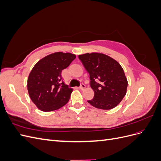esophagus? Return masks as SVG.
<instances>
[{
  "label": "esophagus",
  "mask_w": 161,
  "mask_h": 161,
  "mask_svg": "<svg viewBox=\"0 0 161 161\" xmlns=\"http://www.w3.org/2000/svg\"><path fill=\"white\" fill-rule=\"evenodd\" d=\"M79 88H80L81 90H83L84 89H85V88H86V86H85V84L82 83V84L80 85V87H79Z\"/></svg>",
  "instance_id": "esophagus-1"
}]
</instances>
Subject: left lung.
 Segmentation results:
<instances>
[{
	"label": "left lung",
	"mask_w": 161,
	"mask_h": 161,
	"mask_svg": "<svg viewBox=\"0 0 161 161\" xmlns=\"http://www.w3.org/2000/svg\"><path fill=\"white\" fill-rule=\"evenodd\" d=\"M79 60L90 76L94 97L87 102L96 108L111 109L118 105L126 94L128 80L119 63L99 53H85Z\"/></svg>",
	"instance_id": "left-lung-1"
}]
</instances>
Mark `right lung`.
I'll return each mask as SVG.
<instances>
[{"label": "right lung", "mask_w": 161, "mask_h": 161, "mask_svg": "<svg viewBox=\"0 0 161 161\" xmlns=\"http://www.w3.org/2000/svg\"><path fill=\"white\" fill-rule=\"evenodd\" d=\"M75 58L70 53L56 52L34 66L29 75L27 89L37 108L46 112L54 111L69 102L72 89L64 83L61 72Z\"/></svg>", "instance_id": "1"}]
</instances>
